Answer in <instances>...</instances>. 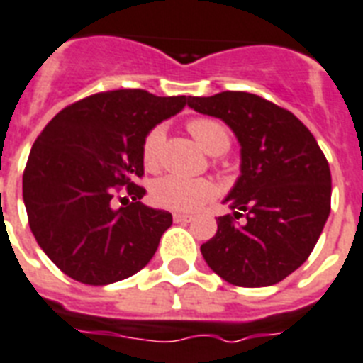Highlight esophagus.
<instances>
[{"mask_svg":"<svg viewBox=\"0 0 363 363\" xmlns=\"http://www.w3.org/2000/svg\"><path fill=\"white\" fill-rule=\"evenodd\" d=\"M173 220H175L177 223H190L191 220H194V216H191V214H184V212H175V214H173Z\"/></svg>","mask_w":363,"mask_h":363,"instance_id":"1","label":"esophagus"}]
</instances>
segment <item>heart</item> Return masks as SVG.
Segmentation results:
<instances>
[{
    "label": "heart",
    "instance_id": "b5f03b06",
    "mask_svg": "<svg viewBox=\"0 0 363 363\" xmlns=\"http://www.w3.org/2000/svg\"><path fill=\"white\" fill-rule=\"evenodd\" d=\"M188 130L194 140L211 156H220L229 151L231 138L225 126L212 119H191ZM162 143H164V126H155L143 141V162L149 169L160 164ZM216 196V186L208 179H186L179 175H166L155 181L151 188L152 201L158 207L169 211L191 212L205 205Z\"/></svg>",
    "mask_w": 363,
    "mask_h": 363
}]
</instances>
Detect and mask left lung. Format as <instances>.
I'll return each instance as SVG.
<instances>
[{
	"label": "left lung",
	"mask_w": 363,
	"mask_h": 363,
	"mask_svg": "<svg viewBox=\"0 0 363 363\" xmlns=\"http://www.w3.org/2000/svg\"><path fill=\"white\" fill-rule=\"evenodd\" d=\"M188 106L222 119L240 145V175L223 203L246 222L218 218L203 259L238 287L278 284L306 263L328 220L332 175L319 143L291 111L252 93L188 96Z\"/></svg>",
	"instance_id": "8db88e82"
}]
</instances>
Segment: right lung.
Wrapping results in <instances>:
<instances>
[{
	"instance_id": "right-lung-1",
	"label": "right lung",
	"mask_w": 363,
	"mask_h": 363,
	"mask_svg": "<svg viewBox=\"0 0 363 363\" xmlns=\"http://www.w3.org/2000/svg\"><path fill=\"white\" fill-rule=\"evenodd\" d=\"M186 96L119 89L59 111L35 140L23 172L29 228L50 261L87 285L140 272L155 255L172 214L140 201L147 134L186 106ZM126 186L133 203L113 209Z\"/></svg>"
}]
</instances>
